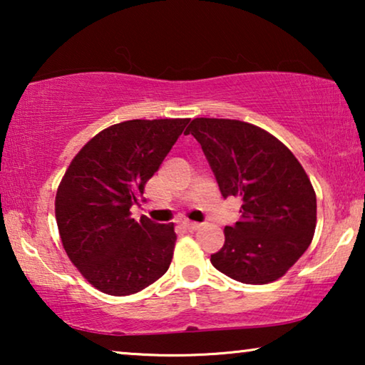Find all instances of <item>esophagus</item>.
Listing matches in <instances>:
<instances>
[{
    "mask_svg": "<svg viewBox=\"0 0 365 365\" xmlns=\"http://www.w3.org/2000/svg\"><path fill=\"white\" fill-rule=\"evenodd\" d=\"M182 227H184V229H187L189 232H194V231H197L199 227H201V224H197V222H189V221H186V222H182Z\"/></svg>",
    "mask_w": 365,
    "mask_h": 365,
    "instance_id": "esophagus-1",
    "label": "esophagus"
}]
</instances>
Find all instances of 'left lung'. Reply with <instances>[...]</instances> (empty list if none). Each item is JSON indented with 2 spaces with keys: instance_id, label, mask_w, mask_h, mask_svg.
I'll return each instance as SVG.
<instances>
[{
  "instance_id": "8db88e82",
  "label": "left lung",
  "mask_w": 365,
  "mask_h": 365,
  "mask_svg": "<svg viewBox=\"0 0 365 365\" xmlns=\"http://www.w3.org/2000/svg\"><path fill=\"white\" fill-rule=\"evenodd\" d=\"M184 134L201 144L222 197L242 202L212 266L242 284L282 277L316 229V192L301 163L272 134L237 119L196 118Z\"/></svg>"
}]
</instances>
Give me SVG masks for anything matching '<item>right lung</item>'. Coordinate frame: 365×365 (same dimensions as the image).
<instances>
[{"mask_svg": "<svg viewBox=\"0 0 365 365\" xmlns=\"http://www.w3.org/2000/svg\"><path fill=\"white\" fill-rule=\"evenodd\" d=\"M189 119H133L103 129L69 164L56 192L63 247L83 277L109 296H129L169 269L174 224L131 217Z\"/></svg>", "mask_w": 365, "mask_h": 365, "instance_id": "right-lung-1", "label": "right lung"}]
</instances>
